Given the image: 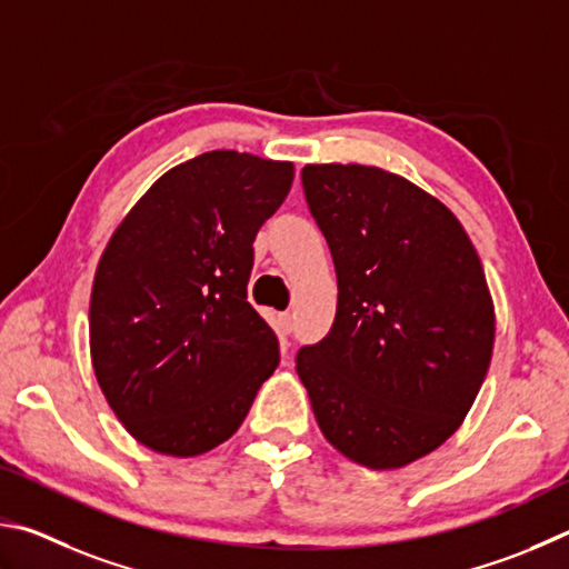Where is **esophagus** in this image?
Segmentation results:
<instances>
[{
    "label": "esophagus",
    "instance_id": "obj_1",
    "mask_svg": "<svg viewBox=\"0 0 569 569\" xmlns=\"http://www.w3.org/2000/svg\"><path fill=\"white\" fill-rule=\"evenodd\" d=\"M274 327H277V335H279V337H287V335H292V330H295L292 315H287V312L277 315V322H274Z\"/></svg>",
    "mask_w": 569,
    "mask_h": 569
}]
</instances>
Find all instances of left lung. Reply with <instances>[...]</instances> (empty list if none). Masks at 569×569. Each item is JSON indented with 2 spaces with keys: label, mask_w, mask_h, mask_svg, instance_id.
Instances as JSON below:
<instances>
[{
  "label": "left lung",
  "mask_w": 569,
  "mask_h": 569,
  "mask_svg": "<svg viewBox=\"0 0 569 569\" xmlns=\"http://www.w3.org/2000/svg\"><path fill=\"white\" fill-rule=\"evenodd\" d=\"M302 187L340 295L297 375L345 457L410 465L460 427L485 382L495 310L482 262L450 209L385 169L307 164Z\"/></svg>",
  "instance_id": "left-lung-1"
}]
</instances>
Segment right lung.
I'll return each instance as SVG.
<instances>
[{
  "label": "right lung",
  "instance_id": "1",
  "mask_svg": "<svg viewBox=\"0 0 569 569\" xmlns=\"http://www.w3.org/2000/svg\"><path fill=\"white\" fill-rule=\"evenodd\" d=\"M292 177L290 162L204 152L159 177L109 239L89 302L92 365L149 450L192 457L229 440L279 365L247 284L254 237Z\"/></svg>",
  "mask_w": 569,
  "mask_h": 569
}]
</instances>
